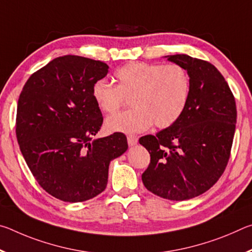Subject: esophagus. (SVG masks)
<instances>
[{
	"label": "esophagus",
	"instance_id": "34e87169",
	"mask_svg": "<svg viewBox=\"0 0 252 252\" xmlns=\"http://www.w3.org/2000/svg\"><path fill=\"white\" fill-rule=\"evenodd\" d=\"M126 138H127V143H129V146H131V147L138 143V136L134 134H129Z\"/></svg>",
	"mask_w": 252,
	"mask_h": 252
}]
</instances>
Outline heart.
Returning <instances> with one entry per match:
<instances>
[{
	"label": "heart",
	"instance_id": "obj_1",
	"mask_svg": "<svg viewBox=\"0 0 252 252\" xmlns=\"http://www.w3.org/2000/svg\"><path fill=\"white\" fill-rule=\"evenodd\" d=\"M117 85L97 80L91 93L102 112L116 113L126 99L133 109L108 118L111 132H141L153 123L164 129L174 125L188 105L191 79L185 66L177 63L129 62L114 72Z\"/></svg>",
	"mask_w": 252,
	"mask_h": 252
}]
</instances>
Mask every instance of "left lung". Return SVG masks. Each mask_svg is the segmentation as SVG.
I'll use <instances>...</instances> for the list:
<instances>
[{"instance_id":"obj_1","label":"left lung","mask_w":252,"mask_h":252,"mask_svg":"<svg viewBox=\"0 0 252 252\" xmlns=\"http://www.w3.org/2000/svg\"><path fill=\"white\" fill-rule=\"evenodd\" d=\"M191 79L189 102L180 119L140 144L150 153L144 187L161 198L183 201L198 197L219 180L227 167L237 122V106L227 81L210 62L174 54Z\"/></svg>"}]
</instances>
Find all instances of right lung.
<instances>
[{
    "mask_svg": "<svg viewBox=\"0 0 252 252\" xmlns=\"http://www.w3.org/2000/svg\"><path fill=\"white\" fill-rule=\"evenodd\" d=\"M106 63L64 55L30 76L21 91L15 132L33 177L65 202L104 191L110 161L127 149L121 132L92 140L103 123L91 89L108 74Z\"/></svg>",
    "mask_w": 252,
    "mask_h": 252,
    "instance_id": "add662e5",
    "label": "right lung"
}]
</instances>
